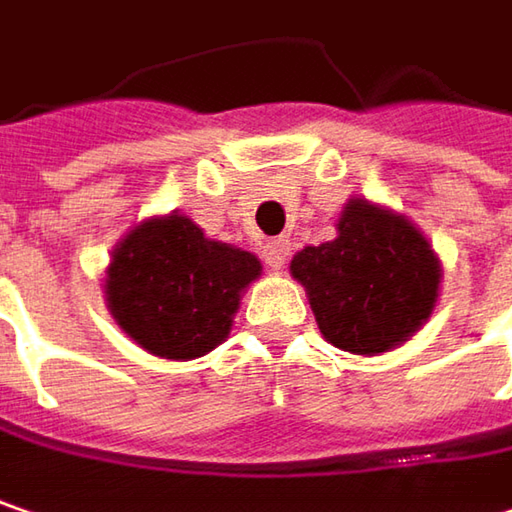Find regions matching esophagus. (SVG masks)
<instances>
[{"mask_svg": "<svg viewBox=\"0 0 512 512\" xmlns=\"http://www.w3.org/2000/svg\"><path fill=\"white\" fill-rule=\"evenodd\" d=\"M289 252H292V243L289 237H275L263 246V257L272 269H284V263L289 260Z\"/></svg>", "mask_w": 512, "mask_h": 512, "instance_id": "obj_1", "label": "esophagus"}]
</instances>
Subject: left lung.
I'll list each match as a JSON object with an SVG mask.
<instances>
[{
    "instance_id": "obj_1",
    "label": "left lung",
    "mask_w": 512,
    "mask_h": 512,
    "mask_svg": "<svg viewBox=\"0 0 512 512\" xmlns=\"http://www.w3.org/2000/svg\"><path fill=\"white\" fill-rule=\"evenodd\" d=\"M289 272L307 289L321 336L356 356L408 342L435 313L443 266L426 234L365 196H350L336 237L304 246Z\"/></svg>"
}]
</instances>
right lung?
I'll return each instance as SVG.
<instances>
[{"mask_svg":"<svg viewBox=\"0 0 512 512\" xmlns=\"http://www.w3.org/2000/svg\"><path fill=\"white\" fill-rule=\"evenodd\" d=\"M263 266L252 252L205 237L191 217H147L112 249L104 298L115 324L147 353L188 362L223 345L243 292Z\"/></svg>","mask_w":512,"mask_h":512,"instance_id":"obj_1","label":"right lung"}]
</instances>
